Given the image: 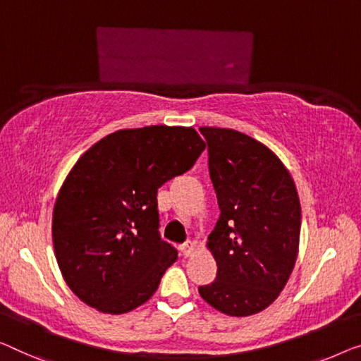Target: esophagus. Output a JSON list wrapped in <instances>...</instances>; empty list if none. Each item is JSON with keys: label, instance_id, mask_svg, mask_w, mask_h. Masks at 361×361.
I'll return each mask as SVG.
<instances>
[{"label": "esophagus", "instance_id": "obj_1", "mask_svg": "<svg viewBox=\"0 0 361 361\" xmlns=\"http://www.w3.org/2000/svg\"><path fill=\"white\" fill-rule=\"evenodd\" d=\"M181 255L185 256V257H190L192 252H195V250H196V246H195V243H192V241H186L185 245H181Z\"/></svg>", "mask_w": 361, "mask_h": 361}]
</instances>
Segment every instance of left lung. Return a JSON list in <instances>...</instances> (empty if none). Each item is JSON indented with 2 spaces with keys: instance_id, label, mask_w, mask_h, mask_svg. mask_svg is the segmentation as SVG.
I'll list each match as a JSON object with an SVG mask.
<instances>
[{
  "instance_id": "obj_1",
  "label": "left lung",
  "mask_w": 361,
  "mask_h": 361,
  "mask_svg": "<svg viewBox=\"0 0 361 361\" xmlns=\"http://www.w3.org/2000/svg\"><path fill=\"white\" fill-rule=\"evenodd\" d=\"M199 131L220 209L207 241L217 277L199 295L220 313L256 314L279 297L297 261V188L277 155L256 139L227 128Z\"/></svg>"
}]
</instances>
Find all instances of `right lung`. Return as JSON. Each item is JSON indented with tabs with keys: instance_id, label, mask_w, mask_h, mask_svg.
<instances>
[{
	"instance_id": "obj_1",
	"label": "right lung",
	"mask_w": 361,
	"mask_h": 361,
	"mask_svg": "<svg viewBox=\"0 0 361 361\" xmlns=\"http://www.w3.org/2000/svg\"><path fill=\"white\" fill-rule=\"evenodd\" d=\"M206 149L192 128L120 129L80 157L58 192L53 246L68 287L85 305L128 313L152 297L178 257L159 233V188Z\"/></svg>"
}]
</instances>
